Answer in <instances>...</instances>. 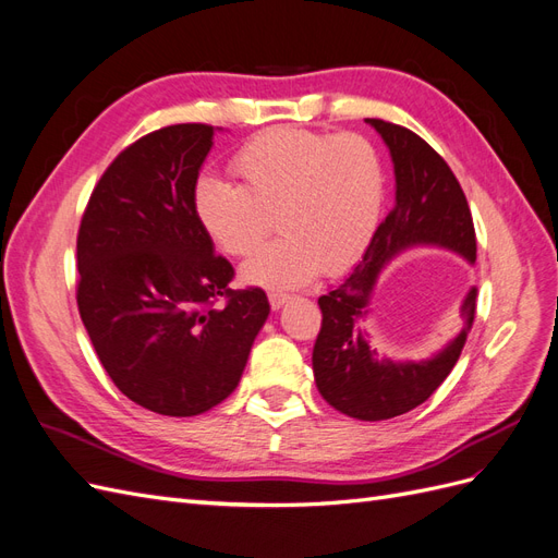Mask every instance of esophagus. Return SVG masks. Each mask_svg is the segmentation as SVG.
Segmentation results:
<instances>
[{
  "instance_id": "esophagus-1",
  "label": "esophagus",
  "mask_w": 558,
  "mask_h": 558,
  "mask_svg": "<svg viewBox=\"0 0 558 558\" xmlns=\"http://www.w3.org/2000/svg\"><path fill=\"white\" fill-rule=\"evenodd\" d=\"M267 300H269V307H272V310H279V307H283L286 305V302H289V295H286V293H267Z\"/></svg>"
}]
</instances>
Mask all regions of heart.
Returning a JSON list of instances; mask_svg holds the SVG:
<instances>
[{"mask_svg":"<svg viewBox=\"0 0 558 558\" xmlns=\"http://www.w3.org/2000/svg\"><path fill=\"white\" fill-rule=\"evenodd\" d=\"M240 185L202 174L191 209L207 240L228 256H248L272 230L242 277L263 289H298L318 272L340 275L373 240L384 167L375 144L356 132L269 128L230 160Z\"/></svg>","mask_w":558,"mask_h":558,"instance_id":"heart-1","label":"heart"}]
</instances>
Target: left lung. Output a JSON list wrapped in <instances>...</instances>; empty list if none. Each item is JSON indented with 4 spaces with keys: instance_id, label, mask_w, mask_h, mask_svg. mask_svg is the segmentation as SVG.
<instances>
[{
    "instance_id": "1",
    "label": "left lung",
    "mask_w": 558,
    "mask_h": 558,
    "mask_svg": "<svg viewBox=\"0 0 558 558\" xmlns=\"http://www.w3.org/2000/svg\"><path fill=\"white\" fill-rule=\"evenodd\" d=\"M365 121L391 150L396 205L375 230L356 269L318 298L324 318L312 367L318 393L335 410L361 421H384L418 408L449 377L475 320L477 289H470L461 305L463 330L437 356L396 363L379 359L359 326L381 267L410 246H442L475 263L477 238L465 193L445 158L408 128L381 118Z\"/></svg>"
}]
</instances>
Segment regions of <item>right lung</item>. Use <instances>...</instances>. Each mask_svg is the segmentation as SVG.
I'll return each instance as SVG.
<instances>
[{"label":"right lung","mask_w":558,"mask_h":558,"mask_svg":"<svg viewBox=\"0 0 558 558\" xmlns=\"http://www.w3.org/2000/svg\"><path fill=\"white\" fill-rule=\"evenodd\" d=\"M214 134L167 125L121 150L76 240V302L97 356L121 393L165 416L223 402L269 314L263 289H230L234 269L191 209Z\"/></svg>","instance_id":"1"}]
</instances>
